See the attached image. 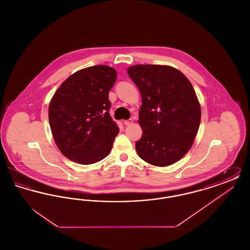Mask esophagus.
I'll return each mask as SVG.
<instances>
[{
	"label": "esophagus",
	"instance_id": "obj_1",
	"mask_svg": "<svg viewBox=\"0 0 250 250\" xmlns=\"http://www.w3.org/2000/svg\"><path fill=\"white\" fill-rule=\"evenodd\" d=\"M132 124H133V120L132 119L125 120V121H124V125H130Z\"/></svg>",
	"mask_w": 250,
	"mask_h": 250
}]
</instances>
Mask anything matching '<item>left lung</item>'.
Listing matches in <instances>:
<instances>
[{"instance_id": "8db88e82", "label": "left lung", "mask_w": 250, "mask_h": 250, "mask_svg": "<svg viewBox=\"0 0 250 250\" xmlns=\"http://www.w3.org/2000/svg\"><path fill=\"white\" fill-rule=\"evenodd\" d=\"M127 73L143 99L138 155L154 166L177 162L189 151L201 124V105L192 84L168 65L137 64Z\"/></svg>"}]
</instances>
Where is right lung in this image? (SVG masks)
Instances as JSON below:
<instances>
[{"mask_svg": "<svg viewBox=\"0 0 250 250\" xmlns=\"http://www.w3.org/2000/svg\"><path fill=\"white\" fill-rule=\"evenodd\" d=\"M117 72L95 65L72 74L52 96L48 121L61 153L79 164L90 165L105 158L119 127L108 111V92Z\"/></svg>", "mask_w": 250, "mask_h": 250, "instance_id": "1", "label": "right lung"}]
</instances>
